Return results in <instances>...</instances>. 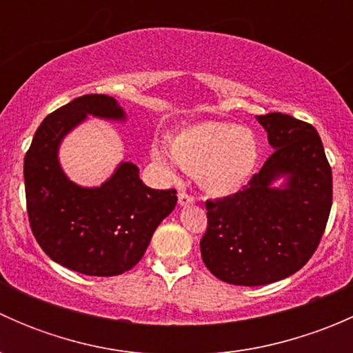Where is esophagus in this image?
I'll return each mask as SVG.
<instances>
[{"mask_svg": "<svg viewBox=\"0 0 353 353\" xmlns=\"http://www.w3.org/2000/svg\"><path fill=\"white\" fill-rule=\"evenodd\" d=\"M177 199H179V205L181 206H188V205H193L194 203V198L191 196V194H188V193H179V196H177Z\"/></svg>", "mask_w": 353, "mask_h": 353, "instance_id": "34e87169", "label": "esophagus"}]
</instances>
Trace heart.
<instances>
[{
  "mask_svg": "<svg viewBox=\"0 0 353 353\" xmlns=\"http://www.w3.org/2000/svg\"><path fill=\"white\" fill-rule=\"evenodd\" d=\"M169 148L170 152L154 147L155 162L172 176L176 160L213 196H229L243 190L259 160V143L251 130L215 121L181 128L169 138Z\"/></svg>",
  "mask_w": 353,
  "mask_h": 353,
  "instance_id": "1",
  "label": "heart"
}]
</instances>
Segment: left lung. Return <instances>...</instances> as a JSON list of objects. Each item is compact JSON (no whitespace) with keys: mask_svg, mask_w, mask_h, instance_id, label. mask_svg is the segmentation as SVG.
Instances as JSON below:
<instances>
[{"mask_svg":"<svg viewBox=\"0 0 353 353\" xmlns=\"http://www.w3.org/2000/svg\"><path fill=\"white\" fill-rule=\"evenodd\" d=\"M256 119L275 152L243 191L206 201L208 229L199 243L216 279L244 287L301 270L321 241L333 199L331 167L314 126L282 112Z\"/></svg>","mask_w":353,"mask_h":353,"instance_id":"1","label":"left lung"}]
</instances>
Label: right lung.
Segmentation results:
<instances>
[{"label":"right lung","mask_w":353,"mask_h":353,"mask_svg":"<svg viewBox=\"0 0 353 353\" xmlns=\"http://www.w3.org/2000/svg\"><path fill=\"white\" fill-rule=\"evenodd\" d=\"M88 116L124 123L109 95L77 97L37 128L23 160L28 222L42 251L65 268L114 276L133 268L155 229L176 208V190H152L133 162H121L101 186L73 183L59 163L63 138Z\"/></svg>","instance_id":"right-lung-1"}]
</instances>
